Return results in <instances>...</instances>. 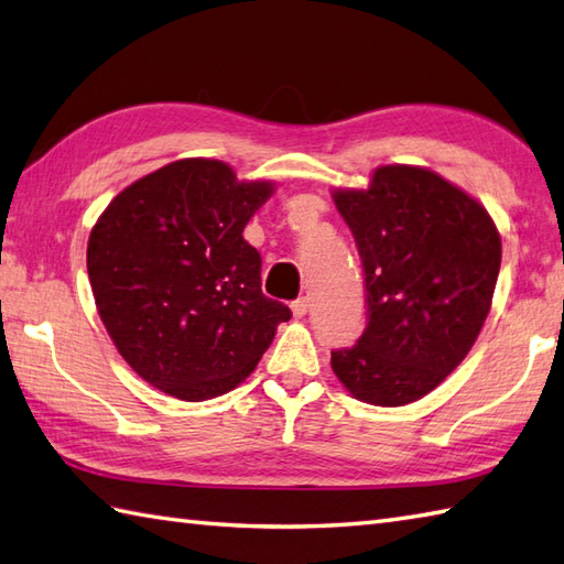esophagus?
<instances>
[{
    "label": "esophagus",
    "mask_w": 564,
    "mask_h": 564,
    "mask_svg": "<svg viewBox=\"0 0 564 564\" xmlns=\"http://www.w3.org/2000/svg\"><path fill=\"white\" fill-rule=\"evenodd\" d=\"M293 315L295 317H305L307 315V307H310V297L307 295H303V297H297V301H293Z\"/></svg>",
    "instance_id": "obj_1"
}]
</instances>
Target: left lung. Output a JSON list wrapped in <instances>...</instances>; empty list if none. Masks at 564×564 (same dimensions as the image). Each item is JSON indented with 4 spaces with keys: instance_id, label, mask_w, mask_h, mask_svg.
Segmentation results:
<instances>
[{
    "instance_id": "1",
    "label": "left lung",
    "mask_w": 564,
    "mask_h": 564,
    "mask_svg": "<svg viewBox=\"0 0 564 564\" xmlns=\"http://www.w3.org/2000/svg\"><path fill=\"white\" fill-rule=\"evenodd\" d=\"M364 267L366 329L332 351L354 398L410 404L453 373L492 305L501 239L480 203L419 166L334 194Z\"/></svg>"
}]
</instances>
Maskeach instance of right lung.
<instances>
[{"label": "right lung", "instance_id": "1", "mask_svg": "<svg viewBox=\"0 0 564 564\" xmlns=\"http://www.w3.org/2000/svg\"><path fill=\"white\" fill-rule=\"evenodd\" d=\"M271 184L215 160H178L121 191L94 225L87 271L118 351L150 386L198 402L237 388L289 305L261 293L242 237Z\"/></svg>", "mask_w": 564, "mask_h": 564}]
</instances>
